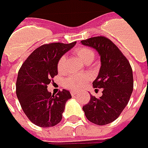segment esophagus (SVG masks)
Masks as SVG:
<instances>
[{
	"label": "esophagus",
	"instance_id": "34e87169",
	"mask_svg": "<svg viewBox=\"0 0 148 148\" xmlns=\"http://www.w3.org/2000/svg\"><path fill=\"white\" fill-rule=\"evenodd\" d=\"M70 93H71V95H72V96L74 97V96H75V95L77 94V92H74V91H72V92H71Z\"/></svg>",
	"mask_w": 148,
	"mask_h": 148
}]
</instances>
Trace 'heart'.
<instances>
[{
	"mask_svg": "<svg viewBox=\"0 0 148 148\" xmlns=\"http://www.w3.org/2000/svg\"><path fill=\"white\" fill-rule=\"evenodd\" d=\"M74 53L81 59L84 63L89 64L95 57V52L92 49L88 47H79L75 49ZM66 58L64 56H60L57 62V69L60 73L64 72L65 69ZM88 80L86 75H70L64 80V85L66 88L69 90H78L84 85Z\"/></svg>",
	"mask_w": 148,
	"mask_h": 148,
	"instance_id": "heart-1",
	"label": "heart"
}]
</instances>
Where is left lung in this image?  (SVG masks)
Returning a JSON list of instances; mask_svg holds the SVG:
<instances>
[{"label": "left lung", "instance_id": "left-lung-1", "mask_svg": "<svg viewBox=\"0 0 148 148\" xmlns=\"http://www.w3.org/2000/svg\"><path fill=\"white\" fill-rule=\"evenodd\" d=\"M81 42L99 53L101 65L92 85L94 88H102V96L96 98L91 95L83 110L90 122L107 125L120 116L130 101L134 89L133 70L129 60L109 38L99 36Z\"/></svg>", "mask_w": 148, "mask_h": 148}]
</instances>
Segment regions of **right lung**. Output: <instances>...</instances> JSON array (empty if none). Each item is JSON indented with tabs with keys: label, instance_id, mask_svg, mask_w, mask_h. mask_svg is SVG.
I'll list each match as a JSON object with an SVG mask.
<instances>
[{
	"label": "right lung",
	"instance_id": "1",
	"mask_svg": "<svg viewBox=\"0 0 148 148\" xmlns=\"http://www.w3.org/2000/svg\"><path fill=\"white\" fill-rule=\"evenodd\" d=\"M69 44H44L34 50L18 70L16 95L24 114L34 125L42 128L55 126L62 120L66 101L71 98L67 90L56 95L47 91V85L58 74L57 62L72 48Z\"/></svg>",
	"mask_w": 148,
	"mask_h": 148
}]
</instances>
